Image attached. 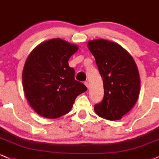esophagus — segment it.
I'll return each mask as SVG.
<instances>
[{"instance_id":"obj_1","label":"esophagus","mask_w":159,"mask_h":159,"mask_svg":"<svg viewBox=\"0 0 159 159\" xmlns=\"http://www.w3.org/2000/svg\"><path fill=\"white\" fill-rule=\"evenodd\" d=\"M84 84L86 85V87H87V88H89V82H88L87 81H84Z\"/></svg>"}]
</instances>
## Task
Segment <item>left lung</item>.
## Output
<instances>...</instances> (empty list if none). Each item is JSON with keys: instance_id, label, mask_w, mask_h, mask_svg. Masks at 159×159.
<instances>
[{"instance_id": "obj_1", "label": "left lung", "mask_w": 159, "mask_h": 159, "mask_svg": "<svg viewBox=\"0 0 159 159\" xmlns=\"http://www.w3.org/2000/svg\"><path fill=\"white\" fill-rule=\"evenodd\" d=\"M95 57L104 94L95 105L96 114L110 121L120 120L135 104L140 92V76L133 57L117 43L104 39L88 42Z\"/></svg>"}]
</instances>
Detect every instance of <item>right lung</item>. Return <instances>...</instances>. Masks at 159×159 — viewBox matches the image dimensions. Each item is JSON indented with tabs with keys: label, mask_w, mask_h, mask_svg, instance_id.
<instances>
[{
	"label": "right lung",
	"mask_w": 159,
	"mask_h": 159,
	"mask_svg": "<svg viewBox=\"0 0 159 159\" xmlns=\"http://www.w3.org/2000/svg\"><path fill=\"white\" fill-rule=\"evenodd\" d=\"M77 45L54 38L40 43L25 62L22 82L25 96L40 116L58 118L68 113L78 95L87 88L75 79V70L69 66Z\"/></svg>",
	"instance_id": "obj_1"
}]
</instances>
